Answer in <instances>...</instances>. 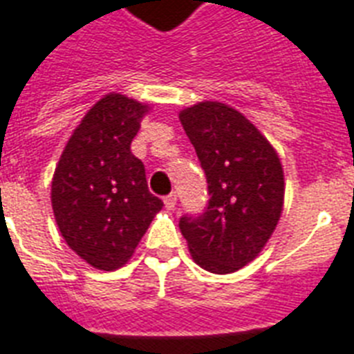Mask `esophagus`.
Instances as JSON below:
<instances>
[{"label": "esophagus", "instance_id": "34e87169", "mask_svg": "<svg viewBox=\"0 0 354 354\" xmlns=\"http://www.w3.org/2000/svg\"><path fill=\"white\" fill-rule=\"evenodd\" d=\"M176 193H171V194H167L165 198H163V202H165V207L167 209H174L176 207Z\"/></svg>", "mask_w": 354, "mask_h": 354}]
</instances>
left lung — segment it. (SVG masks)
<instances>
[{"label":"left lung","instance_id":"left-lung-1","mask_svg":"<svg viewBox=\"0 0 354 354\" xmlns=\"http://www.w3.org/2000/svg\"><path fill=\"white\" fill-rule=\"evenodd\" d=\"M207 180V205L183 215L180 232L194 263L232 274L257 257L274 233L285 196L281 161L242 113L222 102H200L180 113Z\"/></svg>","mask_w":354,"mask_h":354}]
</instances>
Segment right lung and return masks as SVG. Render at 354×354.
Listing matches in <instances>:
<instances>
[{
	"label": "right lung",
	"mask_w": 354,
	"mask_h": 354,
	"mask_svg": "<svg viewBox=\"0 0 354 354\" xmlns=\"http://www.w3.org/2000/svg\"><path fill=\"white\" fill-rule=\"evenodd\" d=\"M145 112L119 93L102 97L75 128L53 176L58 230L79 257L106 272L132 257L163 207L130 150Z\"/></svg>",
	"instance_id": "obj_1"
}]
</instances>
